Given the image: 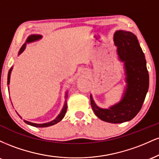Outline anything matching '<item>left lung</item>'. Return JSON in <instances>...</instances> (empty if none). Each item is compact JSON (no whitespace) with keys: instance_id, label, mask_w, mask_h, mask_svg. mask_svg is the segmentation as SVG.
Returning a JSON list of instances; mask_svg holds the SVG:
<instances>
[{"instance_id":"obj_1","label":"left lung","mask_w":159,"mask_h":159,"mask_svg":"<svg viewBox=\"0 0 159 159\" xmlns=\"http://www.w3.org/2000/svg\"><path fill=\"white\" fill-rule=\"evenodd\" d=\"M118 58L123 63L125 86L121 99L108 108H102L90 95L94 114L107 123H121L132 120L138 114L149 89V73L145 56L137 36L132 32L116 30L114 34Z\"/></svg>"}]
</instances>
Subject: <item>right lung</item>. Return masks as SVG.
<instances>
[{"label": "right lung", "instance_id": "1", "mask_svg": "<svg viewBox=\"0 0 159 159\" xmlns=\"http://www.w3.org/2000/svg\"><path fill=\"white\" fill-rule=\"evenodd\" d=\"M42 38H43V36L39 35V34H31V35L29 36L27 38L26 42H25V43H24L22 46H21V48H20V50H19V54H18V55H20V54H21V53L24 52V50H25V48H26V45L27 44V43H34V42L38 41V40L41 39ZM12 68H13V67H11L10 70H9L8 77H7V85L10 84V75H11V72H12ZM8 90H10L9 87H8ZM67 97H68V91H66V95H65L66 100H65V102H64V105H63V108H62L61 113H60V114H58V116H57V117L54 120H52V121H50V122H48V123H31V122L27 121V120H24V122H25V123H27V125H32V126H34V127H39V128L51 126V125H54V124L59 123V122L61 121V120H63V118L64 117L66 112V109H67L66 98H67ZM17 114H18V113H17ZM18 115H19L20 117H21V116H20L19 114H18Z\"/></svg>", "mask_w": 159, "mask_h": 159}]
</instances>
